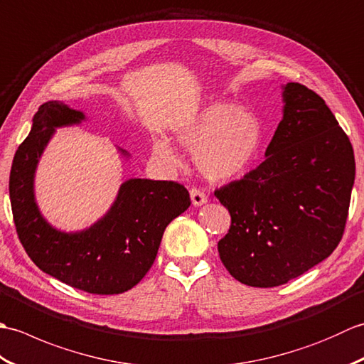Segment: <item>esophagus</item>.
Returning a JSON list of instances; mask_svg holds the SVG:
<instances>
[{"label": "esophagus", "instance_id": "1", "mask_svg": "<svg viewBox=\"0 0 364 364\" xmlns=\"http://www.w3.org/2000/svg\"><path fill=\"white\" fill-rule=\"evenodd\" d=\"M191 200H192V205L194 206H202L208 202V197L203 191H200L197 188H192L191 189Z\"/></svg>", "mask_w": 364, "mask_h": 364}]
</instances>
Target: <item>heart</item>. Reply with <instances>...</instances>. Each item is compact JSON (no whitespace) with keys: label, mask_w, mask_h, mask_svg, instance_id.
Wrapping results in <instances>:
<instances>
[{"label":"heart","mask_w":364,"mask_h":364,"mask_svg":"<svg viewBox=\"0 0 364 364\" xmlns=\"http://www.w3.org/2000/svg\"><path fill=\"white\" fill-rule=\"evenodd\" d=\"M261 123L252 111L225 102L206 105L194 119L176 131L196 162L211 180H228L250 164L261 144ZM154 156L166 166H178V154L167 139H156Z\"/></svg>","instance_id":"heart-1"}]
</instances>
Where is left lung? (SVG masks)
I'll return each instance as SVG.
<instances>
[{"mask_svg":"<svg viewBox=\"0 0 364 364\" xmlns=\"http://www.w3.org/2000/svg\"><path fill=\"white\" fill-rule=\"evenodd\" d=\"M266 159L214 196L231 215L219 257L237 282L274 288L328 258L344 235L355 180L349 137L304 84L283 87Z\"/></svg>","mask_w":364,"mask_h":364,"instance_id":"left-lung-1","label":"left lung"}]
</instances>
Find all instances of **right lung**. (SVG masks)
Here are the masks:
<instances>
[{
  "label": "right lung",
  "mask_w": 364,
  "mask_h": 364,
  "mask_svg": "<svg viewBox=\"0 0 364 364\" xmlns=\"http://www.w3.org/2000/svg\"><path fill=\"white\" fill-rule=\"evenodd\" d=\"M84 120L60 102L43 103L33 128L15 153L9 176L14 223L34 264L72 288L90 294H120L149 272L164 230L191 205L176 181L128 180L111 210L90 228L63 233L46 223L34 200V172L54 128ZM125 153V151H123Z\"/></svg>",
  "instance_id": "1"
}]
</instances>
